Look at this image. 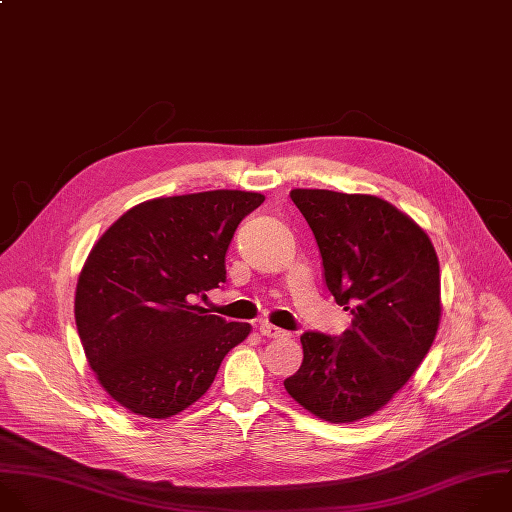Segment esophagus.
Segmentation results:
<instances>
[{"mask_svg":"<svg viewBox=\"0 0 512 512\" xmlns=\"http://www.w3.org/2000/svg\"><path fill=\"white\" fill-rule=\"evenodd\" d=\"M259 333L265 335V337H283V335H287V331H283V329L271 325L269 321H261V323H259Z\"/></svg>","mask_w":512,"mask_h":512,"instance_id":"1","label":"esophagus"}]
</instances>
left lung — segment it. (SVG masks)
<instances>
[{"mask_svg": "<svg viewBox=\"0 0 512 512\" xmlns=\"http://www.w3.org/2000/svg\"><path fill=\"white\" fill-rule=\"evenodd\" d=\"M315 235L325 285L354 315L339 339L301 335L303 364L283 386L331 424H352L392 402L438 333L440 265L426 231L376 195L289 193Z\"/></svg>", "mask_w": 512, "mask_h": 512, "instance_id": "8db88e82", "label": "left lung"}]
</instances>
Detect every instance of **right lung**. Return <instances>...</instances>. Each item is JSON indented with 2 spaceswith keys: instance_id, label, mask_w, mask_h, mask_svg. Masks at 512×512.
<instances>
[{
  "instance_id": "add662e5",
  "label": "right lung",
  "mask_w": 512,
  "mask_h": 512,
  "mask_svg": "<svg viewBox=\"0 0 512 512\" xmlns=\"http://www.w3.org/2000/svg\"><path fill=\"white\" fill-rule=\"evenodd\" d=\"M263 201L227 189L150 199L92 247L76 285V327L98 384L128 412L164 420L187 410L251 333L197 299L225 283L231 239Z\"/></svg>"
}]
</instances>
